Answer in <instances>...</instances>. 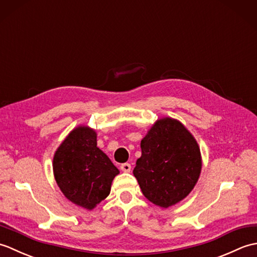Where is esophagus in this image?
Wrapping results in <instances>:
<instances>
[{
  "label": "esophagus",
  "instance_id": "obj_1",
  "mask_svg": "<svg viewBox=\"0 0 257 257\" xmlns=\"http://www.w3.org/2000/svg\"><path fill=\"white\" fill-rule=\"evenodd\" d=\"M120 169H121L123 172H130V170H132V165H130V163H122V165L120 166Z\"/></svg>",
  "mask_w": 257,
  "mask_h": 257
}]
</instances>
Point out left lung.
<instances>
[{
    "instance_id": "8db88e82",
    "label": "left lung",
    "mask_w": 257,
    "mask_h": 257,
    "mask_svg": "<svg viewBox=\"0 0 257 257\" xmlns=\"http://www.w3.org/2000/svg\"><path fill=\"white\" fill-rule=\"evenodd\" d=\"M134 174L144 195L169 207L187 196L201 172V154L193 136L178 120L163 118L141 140Z\"/></svg>"
}]
</instances>
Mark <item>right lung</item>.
I'll return each instance as SVG.
<instances>
[{
    "label": "right lung",
    "instance_id": "obj_1",
    "mask_svg": "<svg viewBox=\"0 0 257 257\" xmlns=\"http://www.w3.org/2000/svg\"><path fill=\"white\" fill-rule=\"evenodd\" d=\"M97 136L88 127L68 135L54 156V176L59 189L73 203L91 210L110 193L119 173L110 159L97 147Z\"/></svg>",
    "mask_w": 257,
    "mask_h": 257
}]
</instances>
